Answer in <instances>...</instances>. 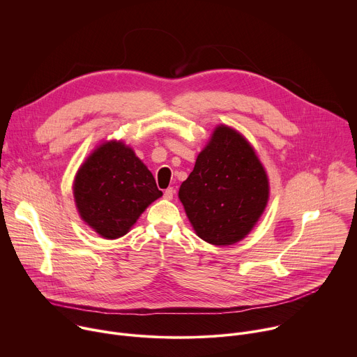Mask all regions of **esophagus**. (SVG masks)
Segmentation results:
<instances>
[{
  "label": "esophagus",
  "instance_id": "obj_1",
  "mask_svg": "<svg viewBox=\"0 0 357 357\" xmlns=\"http://www.w3.org/2000/svg\"><path fill=\"white\" fill-rule=\"evenodd\" d=\"M174 193H175V190H174L172 188H168V189H165V192H164V197H165V199H172V197H174Z\"/></svg>",
  "mask_w": 357,
  "mask_h": 357
}]
</instances>
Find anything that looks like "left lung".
I'll return each instance as SVG.
<instances>
[{"label":"left lung","mask_w":357,"mask_h":357,"mask_svg":"<svg viewBox=\"0 0 357 357\" xmlns=\"http://www.w3.org/2000/svg\"><path fill=\"white\" fill-rule=\"evenodd\" d=\"M179 199L200 238L229 245L241 240L264 212L268 181L250 144L220 126L182 182Z\"/></svg>","instance_id":"1"}]
</instances>
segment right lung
I'll return each instance as SVG.
<instances>
[{
	"label": "right lung",
	"instance_id": "right-lung-1",
	"mask_svg": "<svg viewBox=\"0 0 357 357\" xmlns=\"http://www.w3.org/2000/svg\"><path fill=\"white\" fill-rule=\"evenodd\" d=\"M75 200L82 219L100 236H124L145 208L162 192L148 168L123 142L98 146L75 181Z\"/></svg>",
	"mask_w": 357,
	"mask_h": 357
}]
</instances>
